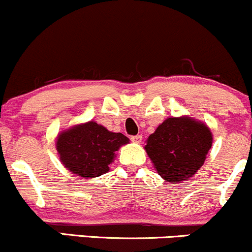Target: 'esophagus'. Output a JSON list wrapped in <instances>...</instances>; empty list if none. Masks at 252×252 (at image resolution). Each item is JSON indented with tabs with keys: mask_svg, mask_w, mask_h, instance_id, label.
Instances as JSON below:
<instances>
[{
	"mask_svg": "<svg viewBox=\"0 0 252 252\" xmlns=\"http://www.w3.org/2000/svg\"><path fill=\"white\" fill-rule=\"evenodd\" d=\"M131 140L133 141V143L140 144V143H141V140H143V137H141L140 134H137V135H132V137H131Z\"/></svg>",
	"mask_w": 252,
	"mask_h": 252,
	"instance_id": "obj_1",
	"label": "esophagus"
}]
</instances>
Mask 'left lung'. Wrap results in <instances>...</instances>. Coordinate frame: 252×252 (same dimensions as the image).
I'll return each instance as SVG.
<instances>
[{
  "label": "left lung",
  "instance_id": "left-lung-1",
  "mask_svg": "<svg viewBox=\"0 0 252 252\" xmlns=\"http://www.w3.org/2000/svg\"><path fill=\"white\" fill-rule=\"evenodd\" d=\"M146 143L145 150L158 174L168 182H180L202 166L212 146V133L190 118H169Z\"/></svg>",
  "mask_w": 252,
  "mask_h": 252
}]
</instances>
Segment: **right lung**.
<instances>
[{"label": "right lung", "instance_id": "right-lung-1", "mask_svg": "<svg viewBox=\"0 0 252 252\" xmlns=\"http://www.w3.org/2000/svg\"><path fill=\"white\" fill-rule=\"evenodd\" d=\"M127 143L128 138L123 133H113L89 121L59 134L57 151L67 170L90 179L106 174L115 152Z\"/></svg>", "mask_w": 252, "mask_h": 252}]
</instances>
